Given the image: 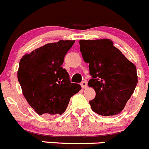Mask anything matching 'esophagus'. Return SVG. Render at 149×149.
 Wrapping results in <instances>:
<instances>
[{"mask_svg": "<svg viewBox=\"0 0 149 149\" xmlns=\"http://www.w3.org/2000/svg\"><path fill=\"white\" fill-rule=\"evenodd\" d=\"M81 88H84V89H85V88H88V83H87L86 81H82L81 82Z\"/></svg>", "mask_w": 149, "mask_h": 149, "instance_id": "esophagus-1", "label": "esophagus"}]
</instances>
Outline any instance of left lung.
<instances>
[{
	"mask_svg": "<svg viewBox=\"0 0 149 149\" xmlns=\"http://www.w3.org/2000/svg\"><path fill=\"white\" fill-rule=\"evenodd\" d=\"M79 45L84 61L89 64L92 78L88 85L96 92L90 101L91 108L102 116L120 113L137 84L136 66L110 39L80 40Z\"/></svg>",
	"mask_w": 149,
	"mask_h": 149,
	"instance_id": "left-lung-1",
	"label": "left lung"
}]
</instances>
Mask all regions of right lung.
I'll return each mask as SVG.
<instances>
[{"mask_svg":"<svg viewBox=\"0 0 149 149\" xmlns=\"http://www.w3.org/2000/svg\"><path fill=\"white\" fill-rule=\"evenodd\" d=\"M75 41L47 44L21 58L18 79L29 105L39 115L62 114L81 86L61 67Z\"/></svg>","mask_w":149,"mask_h":149,"instance_id":"right-lung-1","label":"right lung"}]
</instances>
